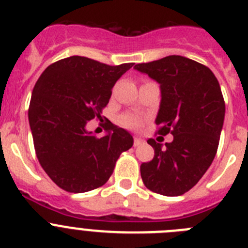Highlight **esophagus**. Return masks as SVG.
<instances>
[{
  "label": "esophagus",
  "mask_w": 248,
  "mask_h": 248,
  "mask_svg": "<svg viewBox=\"0 0 248 248\" xmlns=\"http://www.w3.org/2000/svg\"><path fill=\"white\" fill-rule=\"evenodd\" d=\"M143 143H144L143 139H140V138H138V137L134 138V146H139V145H141Z\"/></svg>",
  "instance_id": "34e87169"
}]
</instances>
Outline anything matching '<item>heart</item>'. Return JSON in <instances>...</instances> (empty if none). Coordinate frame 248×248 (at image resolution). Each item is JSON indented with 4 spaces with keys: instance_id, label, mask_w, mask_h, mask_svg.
Here are the masks:
<instances>
[{
    "instance_id": "b5f03b06",
    "label": "heart",
    "mask_w": 248,
    "mask_h": 248,
    "mask_svg": "<svg viewBox=\"0 0 248 248\" xmlns=\"http://www.w3.org/2000/svg\"><path fill=\"white\" fill-rule=\"evenodd\" d=\"M122 124L125 126V128L137 129V128H139L141 124H143V120H141V118L138 117V115L128 114V115H124V117H122Z\"/></svg>"
}]
</instances>
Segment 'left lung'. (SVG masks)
Masks as SVG:
<instances>
[{
  "mask_svg": "<svg viewBox=\"0 0 248 248\" xmlns=\"http://www.w3.org/2000/svg\"><path fill=\"white\" fill-rule=\"evenodd\" d=\"M135 69L156 80L161 102L155 123L171 143H156L154 157L140 165L144 185L165 196H180L199 183L217 151L225 119V100L211 69L181 56H168Z\"/></svg>",
  "mask_w": 248,
  "mask_h": 248,
  "instance_id": "8db88e82",
  "label": "left lung"
}]
</instances>
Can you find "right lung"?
Listing matches in <instances>:
<instances>
[{
  "instance_id": "right-lung-1",
  "label": "right lung",
  "mask_w": 248,
  "mask_h": 248,
  "mask_svg": "<svg viewBox=\"0 0 248 248\" xmlns=\"http://www.w3.org/2000/svg\"><path fill=\"white\" fill-rule=\"evenodd\" d=\"M134 63L108 65L72 56L52 63L32 92L28 120L37 159L56 185L87 192L104 185L133 137L111 123L97 138L87 123L100 118L114 84Z\"/></svg>"
}]
</instances>
